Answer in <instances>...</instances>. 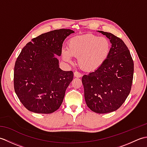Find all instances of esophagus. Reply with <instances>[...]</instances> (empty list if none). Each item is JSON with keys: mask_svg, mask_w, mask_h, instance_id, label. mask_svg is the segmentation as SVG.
Masks as SVG:
<instances>
[{"mask_svg": "<svg viewBox=\"0 0 147 147\" xmlns=\"http://www.w3.org/2000/svg\"><path fill=\"white\" fill-rule=\"evenodd\" d=\"M74 76L76 77V78H80V77L82 76V74L79 73L78 71H76L74 73Z\"/></svg>", "mask_w": 147, "mask_h": 147, "instance_id": "esophagus-1", "label": "esophagus"}]
</instances>
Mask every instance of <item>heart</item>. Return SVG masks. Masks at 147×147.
Listing matches in <instances>:
<instances>
[{
    "instance_id": "1",
    "label": "heart",
    "mask_w": 147,
    "mask_h": 147,
    "mask_svg": "<svg viewBox=\"0 0 147 147\" xmlns=\"http://www.w3.org/2000/svg\"><path fill=\"white\" fill-rule=\"evenodd\" d=\"M111 49L109 40L92 34L77 36L68 42V47L62 51V57L70 62L72 56L78 57L80 65L86 70L99 68L107 59Z\"/></svg>"
}]
</instances>
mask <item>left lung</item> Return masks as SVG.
<instances>
[{
  "instance_id": "1",
  "label": "left lung",
  "mask_w": 147,
  "mask_h": 147,
  "mask_svg": "<svg viewBox=\"0 0 147 147\" xmlns=\"http://www.w3.org/2000/svg\"><path fill=\"white\" fill-rule=\"evenodd\" d=\"M98 32L110 40V52L100 67L82 77V83L87 106L96 113L105 114L116 111L129 95L134 63L123 40L111 33Z\"/></svg>"
}]
</instances>
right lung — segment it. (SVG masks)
<instances>
[{
  "mask_svg": "<svg viewBox=\"0 0 147 147\" xmlns=\"http://www.w3.org/2000/svg\"><path fill=\"white\" fill-rule=\"evenodd\" d=\"M73 33L69 29L51 31L33 38L22 49L15 62L14 86L28 111L51 114L60 107L73 73L62 71L56 57L61 56L64 40Z\"/></svg>",
  "mask_w": 147,
  "mask_h": 147,
  "instance_id": "obj_1",
  "label": "right lung"
}]
</instances>
